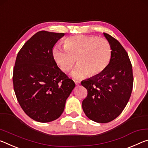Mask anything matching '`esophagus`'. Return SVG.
I'll return each mask as SVG.
<instances>
[{"label": "esophagus", "mask_w": 148, "mask_h": 148, "mask_svg": "<svg viewBox=\"0 0 148 148\" xmlns=\"http://www.w3.org/2000/svg\"><path fill=\"white\" fill-rule=\"evenodd\" d=\"M75 84L77 86H79V84H80V82L79 81H75Z\"/></svg>", "instance_id": "esophagus-1"}]
</instances>
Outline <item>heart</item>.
Returning <instances> with one entry per match:
<instances>
[{
  "label": "heart",
  "mask_w": 148,
  "mask_h": 148,
  "mask_svg": "<svg viewBox=\"0 0 148 148\" xmlns=\"http://www.w3.org/2000/svg\"><path fill=\"white\" fill-rule=\"evenodd\" d=\"M64 49L55 47L52 56L63 71H68L75 64H79L71 72L75 79H81L89 73L94 76L101 73L110 64L112 50L106 39L94 35H75L64 42Z\"/></svg>",
  "instance_id": "1"
}]
</instances>
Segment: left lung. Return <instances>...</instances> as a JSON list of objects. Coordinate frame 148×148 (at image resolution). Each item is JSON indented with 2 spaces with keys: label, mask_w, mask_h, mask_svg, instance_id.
Returning a JSON list of instances; mask_svg holds the SVG:
<instances>
[{
  "label": "left lung",
  "mask_w": 148,
  "mask_h": 148,
  "mask_svg": "<svg viewBox=\"0 0 148 148\" xmlns=\"http://www.w3.org/2000/svg\"><path fill=\"white\" fill-rule=\"evenodd\" d=\"M112 56L110 64L101 73L81 82L88 95L82 103L86 117L100 123L117 118L127 106L133 86L132 65L125 48L117 40L107 33Z\"/></svg>",
  "instance_id": "8db88e82"
}]
</instances>
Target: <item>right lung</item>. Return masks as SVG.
I'll list each match as a JSON object with an SVG mask.
<instances>
[{"instance_id":"add662e5","label":"right lung","mask_w":148,"mask_h":148,"mask_svg":"<svg viewBox=\"0 0 148 148\" xmlns=\"http://www.w3.org/2000/svg\"><path fill=\"white\" fill-rule=\"evenodd\" d=\"M65 33L38 31L19 50L13 73L17 100L29 117L51 122L64 112L65 101L75 86L54 61L52 48Z\"/></svg>"}]
</instances>
